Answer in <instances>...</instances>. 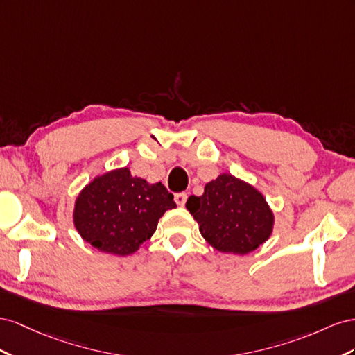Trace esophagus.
<instances>
[{"mask_svg":"<svg viewBox=\"0 0 355 355\" xmlns=\"http://www.w3.org/2000/svg\"><path fill=\"white\" fill-rule=\"evenodd\" d=\"M174 200L178 207H184L187 202V193H183V191H181V193H175Z\"/></svg>","mask_w":355,"mask_h":355,"instance_id":"1","label":"esophagus"}]
</instances>
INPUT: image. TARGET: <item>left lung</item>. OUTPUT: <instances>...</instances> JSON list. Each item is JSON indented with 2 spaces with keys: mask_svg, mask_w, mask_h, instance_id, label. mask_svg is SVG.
<instances>
[{
  "mask_svg": "<svg viewBox=\"0 0 355 355\" xmlns=\"http://www.w3.org/2000/svg\"><path fill=\"white\" fill-rule=\"evenodd\" d=\"M209 244L221 252L247 254L265 242L273 214L260 191L230 174H221L205 186L204 195L186 204Z\"/></svg>",
  "mask_w": 355,
  "mask_h": 355,
  "instance_id": "left-lung-1",
  "label": "left lung"
}]
</instances>
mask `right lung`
Listing matches in <instances>:
<instances>
[{
	"label": "right lung",
	"mask_w": 355,
	"mask_h": 355,
	"mask_svg": "<svg viewBox=\"0 0 355 355\" xmlns=\"http://www.w3.org/2000/svg\"><path fill=\"white\" fill-rule=\"evenodd\" d=\"M175 207L164 184H148L121 168L96 177L83 189L76 200L74 225L99 251L128 256L155 234L165 211Z\"/></svg>",
	"instance_id": "right-lung-1"
}]
</instances>
